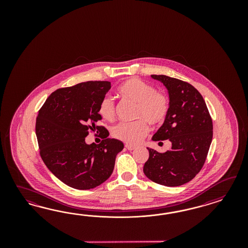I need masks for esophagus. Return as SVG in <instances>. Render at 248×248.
Listing matches in <instances>:
<instances>
[{
	"label": "esophagus",
	"instance_id": "1",
	"mask_svg": "<svg viewBox=\"0 0 248 248\" xmlns=\"http://www.w3.org/2000/svg\"><path fill=\"white\" fill-rule=\"evenodd\" d=\"M125 147H126V149H128L129 151L135 150V148H136V146L131 145V144H125Z\"/></svg>",
	"mask_w": 248,
	"mask_h": 248
}]
</instances>
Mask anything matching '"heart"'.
<instances>
[{"label":"heart","mask_w":248,"mask_h":248,"mask_svg":"<svg viewBox=\"0 0 248 248\" xmlns=\"http://www.w3.org/2000/svg\"><path fill=\"white\" fill-rule=\"evenodd\" d=\"M121 97L136 104L133 123H119L112 129V135L124 143L137 144L149 132L147 123L153 127L162 125L170 110V98L164 93L156 91L150 83L132 78L117 88ZM98 113L101 117L112 122L115 117V105L110 96L102 99Z\"/></svg>","instance_id":"obj_1"}]
</instances>
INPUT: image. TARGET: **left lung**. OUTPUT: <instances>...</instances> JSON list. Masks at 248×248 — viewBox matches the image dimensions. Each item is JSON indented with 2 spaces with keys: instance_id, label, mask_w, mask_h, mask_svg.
<instances>
[{
  "instance_id": "left-lung-1",
  "label": "left lung",
  "mask_w": 248,
  "mask_h": 248,
  "mask_svg": "<svg viewBox=\"0 0 248 248\" xmlns=\"http://www.w3.org/2000/svg\"><path fill=\"white\" fill-rule=\"evenodd\" d=\"M151 76L165 84L170 97L168 116L153 140H169L172 147L165 153L148 148L143 173L159 185L178 186L195 178L204 165L213 121L203 96L192 84L166 75Z\"/></svg>"
}]
</instances>
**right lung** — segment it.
<instances>
[{
  "instance_id": "right-lung-1",
  "label": "right lung",
  "mask_w": 248,
  "mask_h": 248,
  "mask_svg": "<svg viewBox=\"0 0 248 248\" xmlns=\"http://www.w3.org/2000/svg\"><path fill=\"white\" fill-rule=\"evenodd\" d=\"M111 83L89 81L54 91L38 112L35 133L40 155L48 169L70 187H96L113 173L115 158L124 149L119 140L108 138L99 105ZM95 130L103 140L99 145L85 143Z\"/></svg>"
}]
</instances>
